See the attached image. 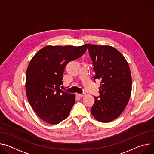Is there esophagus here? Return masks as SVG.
<instances>
[{
  "label": "esophagus",
  "mask_w": 154,
  "mask_h": 154,
  "mask_svg": "<svg viewBox=\"0 0 154 154\" xmlns=\"http://www.w3.org/2000/svg\"><path fill=\"white\" fill-rule=\"evenodd\" d=\"M85 95V93H82V94H78V96H79L80 97H83Z\"/></svg>",
  "instance_id": "esophagus-1"
}]
</instances>
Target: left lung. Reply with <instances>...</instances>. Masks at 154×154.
Returning <instances> with one entry per match:
<instances>
[{"label": "left lung", "mask_w": 154, "mask_h": 154, "mask_svg": "<svg viewBox=\"0 0 154 154\" xmlns=\"http://www.w3.org/2000/svg\"><path fill=\"white\" fill-rule=\"evenodd\" d=\"M85 46L94 66V82H100L99 96L94 97L91 113L100 122L112 121L122 113L131 94V77L128 63L113 47L90 44Z\"/></svg>", "instance_id": "left-lung-1"}]
</instances>
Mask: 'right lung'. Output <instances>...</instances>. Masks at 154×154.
<instances>
[{"mask_svg": "<svg viewBox=\"0 0 154 154\" xmlns=\"http://www.w3.org/2000/svg\"><path fill=\"white\" fill-rule=\"evenodd\" d=\"M85 46H46L31 60L26 72V90L29 103L45 122L57 124L66 119L75 96L60 89L66 66L82 57Z\"/></svg>", "mask_w": 154, "mask_h": 154, "instance_id": "add662e5", "label": "right lung"}]
</instances>
